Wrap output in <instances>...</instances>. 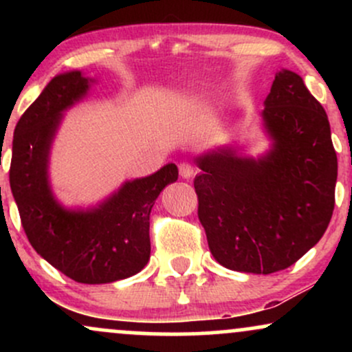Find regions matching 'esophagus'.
Listing matches in <instances>:
<instances>
[{
    "label": "esophagus",
    "instance_id": "1",
    "mask_svg": "<svg viewBox=\"0 0 352 352\" xmlns=\"http://www.w3.org/2000/svg\"><path fill=\"white\" fill-rule=\"evenodd\" d=\"M179 172H180L182 179H190V177H192V175H195L197 168L193 167L192 164H188V162H182V164L179 165Z\"/></svg>",
    "mask_w": 352,
    "mask_h": 352
}]
</instances>
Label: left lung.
<instances>
[{"instance_id":"obj_1","label":"left lung","mask_w":352,"mask_h":352,"mask_svg":"<svg viewBox=\"0 0 352 352\" xmlns=\"http://www.w3.org/2000/svg\"><path fill=\"white\" fill-rule=\"evenodd\" d=\"M261 119L270 151L258 159L235 147L201 153L193 185L213 258L233 272L270 274L324 235L338 157L328 116L296 72H276Z\"/></svg>"}]
</instances>
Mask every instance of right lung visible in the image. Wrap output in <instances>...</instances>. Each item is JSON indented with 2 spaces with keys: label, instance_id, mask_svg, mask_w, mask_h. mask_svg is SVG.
I'll return each mask as SVG.
<instances>
[{
  "label": "right lung",
  "instance_id": "obj_1",
  "mask_svg": "<svg viewBox=\"0 0 352 352\" xmlns=\"http://www.w3.org/2000/svg\"><path fill=\"white\" fill-rule=\"evenodd\" d=\"M94 79L80 71L50 80L18 120L10 185L28 240L71 280L102 285L132 276L151 258L148 218L157 197L179 179L175 164L127 180L96 207L60 205L50 184V153L64 112L87 96Z\"/></svg>",
  "mask_w": 352,
  "mask_h": 352
}]
</instances>
